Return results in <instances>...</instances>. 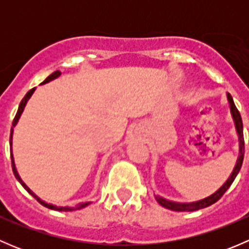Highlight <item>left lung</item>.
I'll return each instance as SVG.
<instances>
[{
	"mask_svg": "<svg viewBox=\"0 0 249 249\" xmlns=\"http://www.w3.org/2000/svg\"><path fill=\"white\" fill-rule=\"evenodd\" d=\"M228 97V101H229L230 105V110H231V115H232V119L235 122V127H236V131H237L238 135V142H240V152H238V158H237V161H236L235 167H233L231 175L230 177L228 178L227 182L219 188L215 193H213L212 195L210 196L205 197V199L199 200V201H194V202H175V201H170V200L164 199L161 196H157L155 195V199L157 201L165 208H169L171 211H177V212H193V211H197V210H201V208L208 207V206L213 205L214 202H217L220 197L224 195V193L227 192L228 189L230 188V185L232 184L233 179L236 178L237 176L238 171H240L241 166H242V162H243V155H245V140H243V124H242V119H241V114L238 112V109L236 108L235 104H233V100L231 97V95L227 94Z\"/></svg>",
	"mask_w": 249,
	"mask_h": 249,
	"instance_id": "1",
	"label": "left lung"
}]
</instances>
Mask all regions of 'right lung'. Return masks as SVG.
Returning <instances> with one entry per match:
<instances>
[{
  "instance_id": "obj_1",
  "label": "right lung",
  "mask_w": 249,
  "mask_h": 249,
  "mask_svg": "<svg viewBox=\"0 0 249 249\" xmlns=\"http://www.w3.org/2000/svg\"><path fill=\"white\" fill-rule=\"evenodd\" d=\"M60 74H61V72H60V71H55V72H53V73L50 74L49 77H47V78H46V80H44V82L42 83V84H46V83L50 82V80L55 79V78H57V77H59ZM35 90H36V88H34V89H31V90H30V91H27V94L25 95V96H24V99L21 100V102H20V105H19V108H18V112H17V114H16V118H14V120H13V124H12V129H11V137H9V145H11L12 169H13L14 176H16V178H17L18 180H19V182H20V184H21L22 187H24L25 189H26V192L29 193V194H31L32 196H34L35 199L37 200V201H38L39 203H41V205L46 206V207L50 208V210H55V211H65V212H67V211L80 210V208H84V207H87V206H88V205H90V203H91V202H83V203H78V205H77V207H69V206H66V207H57V206H55V205H52V203H47V202H44L43 200H41V199H39V197L37 196V195L35 194V193L32 192V190L30 189V188L27 187V185L25 184L24 182H22V179H21V178H20L19 173H18V171H17L16 164H14V158H13V153H12V143H13V142H12V140H13V131H14V127H16L17 123L19 122V118H20V115H21L22 110H24L25 106H26V104H27V101H29V99H30V97L32 96V94H34V91H35Z\"/></svg>"
}]
</instances>
